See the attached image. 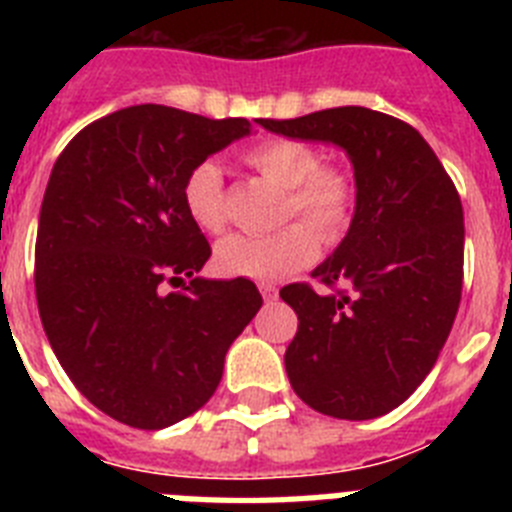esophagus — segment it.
Here are the masks:
<instances>
[{
	"label": "esophagus",
	"mask_w": 512,
	"mask_h": 512,
	"mask_svg": "<svg viewBox=\"0 0 512 512\" xmlns=\"http://www.w3.org/2000/svg\"><path fill=\"white\" fill-rule=\"evenodd\" d=\"M259 289H261V295H264V300H266V302H274V300H277V295H279L277 284L261 282V284H259Z\"/></svg>",
	"instance_id": "34e87169"
}]
</instances>
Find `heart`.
Instances as JSON below:
<instances>
[{
	"label": "heart",
	"mask_w": 512,
	"mask_h": 512,
	"mask_svg": "<svg viewBox=\"0 0 512 512\" xmlns=\"http://www.w3.org/2000/svg\"><path fill=\"white\" fill-rule=\"evenodd\" d=\"M241 161L266 182L284 189L282 220L289 223L271 235H230L215 248V266L225 277L259 282L289 277L318 256L323 243L346 235L356 210V179L338 164H320L318 148L297 138L271 135L241 153ZM184 210L205 233H223L228 202L220 166L202 161L182 184Z\"/></svg>",
	"instance_id": "obj_1"
}]
</instances>
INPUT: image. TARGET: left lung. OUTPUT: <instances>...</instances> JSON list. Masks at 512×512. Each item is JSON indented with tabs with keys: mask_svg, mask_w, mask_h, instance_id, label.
<instances>
[{
	"mask_svg": "<svg viewBox=\"0 0 512 512\" xmlns=\"http://www.w3.org/2000/svg\"><path fill=\"white\" fill-rule=\"evenodd\" d=\"M287 138L348 153L356 212L346 238L312 277L287 284L297 336L284 366L292 390L323 415L369 420L408 400L449 338L464 282V210L423 135L384 112L333 107L259 120Z\"/></svg>",
	"mask_w": 512,
	"mask_h": 512,
	"instance_id": "8db88e82",
	"label": "left lung"
}]
</instances>
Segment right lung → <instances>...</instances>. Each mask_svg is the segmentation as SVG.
Returning <instances> with one entry per match:
<instances>
[{"label": "right lung", "mask_w": 512, "mask_h": 512, "mask_svg": "<svg viewBox=\"0 0 512 512\" xmlns=\"http://www.w3.org/2000/svg\"><path fill=\"white\" fill-rule=\"evenodd\" d=\"M248 133L243 117L135 104L79 130L53 166L35 241L40 320L76 390L130 428L197 413L264 302L248 279L194 277L212 251L182 200L189 171Z\"/></svg>", "instance_id": "1"}]
</instances>
